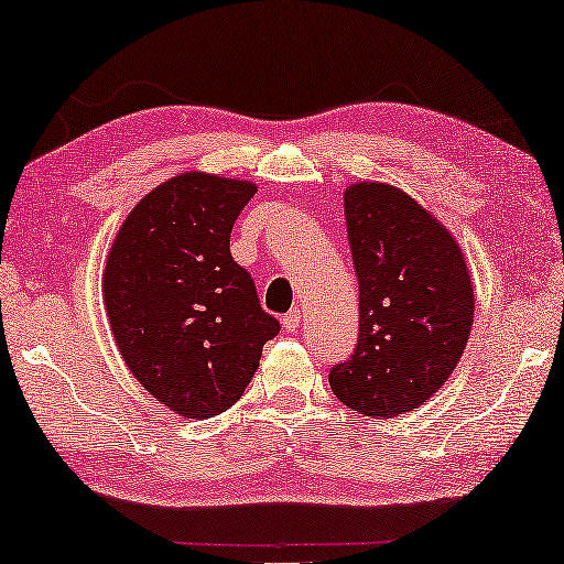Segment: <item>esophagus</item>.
<instances>
[{
    "label": "esophagus",
    "instance_id": "esophagus-1",
    "mask_svg": "<svg viewBox=\"0 0 564 564\" xmlns=\"http://www.w3.org/2000/svg\"><path fill=\"white\" fill-rule=\"evenodd\" d=\"M301 311L299 308H293V311H289V314H285L281 321H283V328L285 330H291V334H296V330L301 328Z\"/></svg>",
    "mask_w": 564,
    "mask_h": 564
}]
</instances>
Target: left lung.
<instances>
[{
    "label": "left lung",
    "instance_id": "left-lung-1",
    "mask_svg": "<svg viewBox=\"0 0 564 564\" xmlns=\"http://www.w3.org/2000/svg\"><path fill=\"white\" fill-rule=\"evenodd\" d=\"M359 279V344L328 373L366 416L419 409L457 369L475 321V289L459 243L432 213L387 183L344 193Z\"/></svg>",
    "mask_w": 564,
    "mask_h": 564
}]
</instances>
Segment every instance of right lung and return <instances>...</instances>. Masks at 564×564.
I'll return each mask as SVG.
<instances>
[{
	"label": "right lung",
	"instance_id": "right-lung-1",
	"mask_svg": "<svg viewBox=\"0 0 564 564\" xmlns=\"http://www.w3.org/2000/svg\"><path fill=\"white\" fill-rule=\"evenodd\" d=\"M253 195L248 181L170 177L132 208L107 256L115 344L132 377L185 419L234 406L281 330L230 256V230Z\"/></svg>",
	"mask_w": 564,
	"mask_h": 564
}]
</instances>
